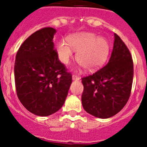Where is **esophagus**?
<instances>
[{"instance_id": "esophagus-1", "label": "esophagus", "mask_w": 147, "mask_h": 147, "mask_svg": "<svg viewBox=\"0 0 147 147\" xmlns=\"http://www.w3.org/2000/svg\"><path fill=\"white\" fill-rule=\"evenodd\" d=\"M73 80H75V81H77V80H80V77L76 74H73L72 76Z\"/></svg>"}]
</instances>
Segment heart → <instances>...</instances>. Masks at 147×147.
<instances>
[{
  "instance_id": "1",
  "label": "heart",
  "mask_w": 147,
  "mask_h": 147,
  "mask_svg": "<svg viewBox=\"0 0 147 147\" xmlns=\"http://www.w3.org/2000/svg\"><path fill=\"white\" fill-rule=\"evenodd\" d=\"M67 42L58 44L57 51L61 62L69 64L77 51L76 59L89 71L99 68L106 62L110 52V45L104 37H96L92 33H78L67 38Z\"/></svg>"
}]
</instances>
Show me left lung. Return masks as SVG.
Returning a JSON list of instances; mask_svg holds the SVG:
<instances>
[{"label":"left lung","instance_id":"8db88e82","mask_svg":"<svg viewBox=\"0 0 147 147\" xmlns=\"http://www.w3.org/2000/svg\"><path fill=\"white\" fill-rule=\"evenodd\" d=\"M113 49L107 64L91 75L82 78V103L87 113L107 119L121 111L130 96L133 61L127 45L114 34Z\"/></svg>","mask_w":147,"mask_h":147}]
</instances>
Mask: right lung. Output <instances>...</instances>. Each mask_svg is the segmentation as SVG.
Listing matches in <instances>:
<instances>
[{
    "mask_svg": "<svg viewBox=\"0 0 147 147\" xmlns=\"http://www.w3.org/2000/svg\"><path fill=\"white\" fill-rule=\"evenodd\" d=\"M55 28L38 30L22 43L15 62L18 97L27 110L39 116L54 113L64 105L72 75L59 60L53 42Z\"/></svg>",
    "mask_w": 147,
    "mask_h": 147,
    "instance_id": "right-lung-1",
    "label": "right lung"
}]
</instances>
